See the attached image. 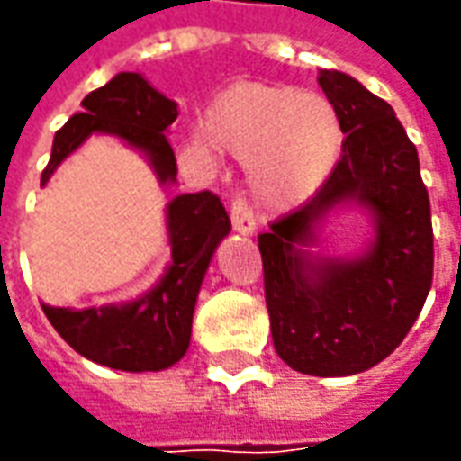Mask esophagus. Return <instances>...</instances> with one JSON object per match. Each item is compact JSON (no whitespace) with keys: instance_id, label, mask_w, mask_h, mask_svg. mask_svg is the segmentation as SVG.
I'll list each match as a JSON object with an SVG mask.
<instances>
[{"instance_id":"34e87169","label":"esophagus","mask_w":461,"mask_h":461,"mask_svg":"<svg viewBox=\"0 0 461 461\" xmlns=\"http://www.w3.org/2000/svg\"><path fill=\"white\" fill-rule=\"evenodd\" d=\"M231 227L234 231H240V234H251V231L257 230V220H254V214H251L249 204L237 197V200H231Z\"/></svg>"}]
</instances>
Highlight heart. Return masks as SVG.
<instances>
[{"mask_svg":"<svg viewBox=\"0 0 461 461\" xmlns=\"http://www.w3.org/2000/svg\"><path fill=\"white\" fill-rule=\"evenodd\" d=\"M204 132L247 160L249 187L274 210L309 200L343 152V122L326 95L274 81L230 86L207 108Z\"/></svg>","mask_w":461,"mask_h":461,"instance_id":"b5f03b06","label":"heart"}]
</instances>
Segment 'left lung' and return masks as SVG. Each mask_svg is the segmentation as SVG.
I'll return each instance as SVG.
<instances>
[{"label":"left lung","mask_w":461,"mask_h":461,"mask_svg":"<svg viewBox=\"0 0 461 461\" xmlns=\"http://www.w3.org/2000/svg\"><path fill=\"white\" fill-rule=\"evenodd\" d=\"M319 86L343 122V152L299 210L259 234L264 296L279 357L299 373L356 375L395 350L425 306L435 244L417 148L395 111L340 71ZM371 212L376 237L350 260L303 249L336 206Z\"/></svg>","instance_id":"left-lung-1"}]
</instances>
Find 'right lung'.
<instances>
[{
    "label": "right lung",
    "instance_id": "right-lung-1",
    "mask_svg": "<svg viewBox=\"0 0 461 461\" xmlns=\"http://www.w3.org/2000/svg\"><path fill=\"white\" fill-rule=\"evenodd\" d=\"M84 111L56 132L41 185L94 132H108L140 150L160 185H172L177 162L167 140L177 104L155 91L140 74L113 76L86 95ZM172 261L148 294L128 303L59 309L41 303L59 336L98 366L145 373L175 366L190 348L192 313L212 254L231 230L230 214L210 190L177 194L167 204Z\"/></svg>",
    "mask_w": 461,
    "mask_h": 461
}]
</instances>
